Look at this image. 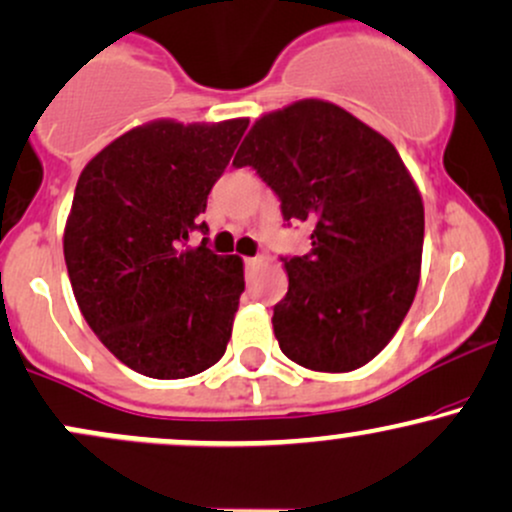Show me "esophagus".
<instances>
[{
	"label": "esophagus",
	"mask_w": 512,
	"mask_h": 512,
	"mask_svg": "<svg viewBox=\"0 0 512 512\" xmlns=\"http://www.w3.org/2000/svg\"><path fill=\"white\" fill-rule=\"evenodd\" d=\"M262 264V257H245V269H255Z\"/></svg>",
	"instance_id": "1"
}]
</instances>
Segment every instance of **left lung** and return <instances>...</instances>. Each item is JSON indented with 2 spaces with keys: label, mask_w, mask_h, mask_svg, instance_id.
Segmentation results:
<instances>
[{
  "label": "left lung",
  "mask_w": 512,
  "mask_h": 512,
  "mask_svg": "<svg viewBox=\"0 0 512 512\" xmlns=\"http://www.w3.org/2000/svg\"><path fill=\"white\" fill-rule=\"evenodd\" d=\"M233 166H252L276 192L284 221H305L310 248L284 257L289 291L274 334L298 366L349 373L385 349L421 276L424 202L397 149L327 101L262 115Z\"/></svg>",
  "instance_id": "obj_1"
}]
</instances>
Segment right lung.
Segmentation results:
<instances>
[{"mask_svg": "<svg viewBox=\"0 0 512 512\" xmlns=\"http://www.w3.org/2000/svg\"><path fill=\"white\" fill-rule=\"evenodd\" d=\"M248 120H154L81 170L64 226L74 298L105 349L137 373L178 380L214 366L231 339L243 260L190 248L207 197Z\"/></svg>", "mask_w": 512, "mask_h": 512, "instance_id": "1", "label": "right lung"}]
</instances>
